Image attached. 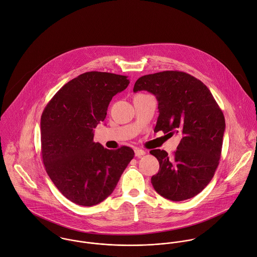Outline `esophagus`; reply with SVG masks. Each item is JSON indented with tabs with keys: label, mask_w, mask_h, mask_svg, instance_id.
I'll return each mask as SVG.
<instances>
[{
	"label": "esophagus",
	"mask_w": 257,
	"mask_h": 257,
	"mask_svg": "<svg viewBox=\"0 0 257 257\" xmlns=\"http://www.w3.org/2000/svg\"><path fill=\"white\" fill-rule=\"evenodd\" d=\"M134 152H135V156H136V157H141V156H143V155L146 154V152H145L144 150L140 149V148H135V149H134Z\"/></svg>",
	"instance_id": "obj_1"
}]
</instances>
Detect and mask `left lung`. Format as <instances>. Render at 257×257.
<instances>
[{
	"mask_svg": "<svg viewBox=\"0 0 257 257\" xmlns=\"http://www.w3.org/2000/svg\"><path fill=\"white\" fill-rule=\"evenodd\" d=\"M148 91L158 101L154 131L179 133L182 138L170 156L164 150L150 153L160 164L152 176L155 191L166 199L182 201L200 193L211 181L221 156L225 119L209 89L180 71H163L140 77L134 92Z\"/></svg>",
	"mask_w": 257,
	"mask_h": 257,
	"instance_id": "8db88e82",
	"label": "left lung"
}]
</instances>
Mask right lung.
I'll list each match as a JSON object with an SVG mask.
<instances>
[{"instance_id": "1", "label": "right lung", "mask_w": 257, "mask_h": 257, "mask_svg": "<svg viewBox=\"0 0 257 257\" xmlns=\"http://www.w3.org/2000/svg\"><path fill=\"white\" fill-rule=\"evenodd\" d=\"M129 83L126 76L86 72L65 84L43 111L46 171L59 191L78 205L105 200L134 157L130 147L109 150L93 141L94 128L105 120L110 101Z\"/></svg>"}]
</instances>
